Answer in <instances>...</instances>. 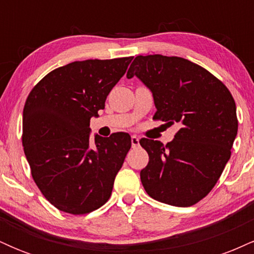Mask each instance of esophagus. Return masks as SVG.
Instances as JSON below:
<instances>
[{"label": "esophagus", "mask_w": 254, "mask_h": 254, "mask_svg": "<svg viewBox=\"0 0 254 254\" xmlns=\"http://www.w3.org/2000/svg\"><path fill=\"white\" fill-rule=\"evenodd\" d=\"M131 144H132V147L135 148V147H137V145L139 144V138L137 136H131Z\"/></svg>", "instance_id": "obj_1"}]
</instances>
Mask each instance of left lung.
<instances>
[{"instance_id":"1","label":"left lung","mask_w":254,"mask_h":254,"mask_svg":"<svg viewBox=\"0 0 254 254\" xmlns=\"http://www.w3.org/2000/svg\"><path fill=\"white\" fill-rule=\"evenodd\" d=\"M153 93V119L178 124L172 142L142 138L149 162L141 171L145 192L159 202L191 206L220 179L238 133L237 106L222 81L176 56H137L127 70Z\"/></svg>"}]
</instances>
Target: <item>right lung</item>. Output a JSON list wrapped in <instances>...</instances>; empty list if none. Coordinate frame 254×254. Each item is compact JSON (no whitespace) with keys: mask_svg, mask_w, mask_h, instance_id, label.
I'll return each mask as SVG.
<instances>
[{"mask_svg":"<svg viewBox=\"0 0 254 254\" xmlns=\"http://www.w3.org/2000/svg\"><path fill=\"white\" fill-rule=\"evenodd\" d=\"M133 57L76 61L55 69L26 99L22 145L43 196L58 210L84 215L109 200L131 148L127 132L89 138V122Z\"/></svg>","mask_w":254,"mask_h":254,"instance_id":"add662e5","label":"right lung"}]
</instances>
